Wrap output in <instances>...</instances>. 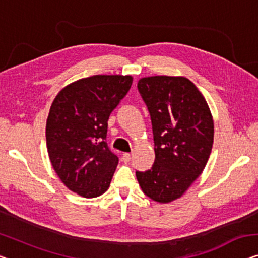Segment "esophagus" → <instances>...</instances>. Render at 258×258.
<instances>
[{"label": "esophagus", "instance_id": "obj_1", "mask_svg": "<svg viewBox=\"0 0 258 258\" xmlns=\"http://www.w3.org/2000/svg\"><path fill=\"white\" fill-rule=\"evenodd\" d=\"M121 160L124 161L125 163L130 162V161H131V154L130 153H124V154H122V156H121Z\"/></svg>", "mask_w": 258, "mask_h": 258}]
</instances>
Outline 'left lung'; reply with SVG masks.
<instances>
[{
    "mask_svg": "<svg viewBox=\"0 0 258 258\" xmlns=\"http://www.w3.org/2000/svg\"><path fill=\"white\" fill-rule=\"evenodd\" d=\"M151 114L155 161L137 171L144 194L153 201L179 198L205 168L213 145L214 125L198 88L185 78L151 76L138 82Z\"/></svg>",
    "mask_w": 258,
    "mask_h": 258,
    "instance_id": "1",
    "label": "left lung"
}]
</instances>
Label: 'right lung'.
<instances>
[{
	"instance_id": "add662e5",
	"label": "right lung",
	"mask_w": 258,
	"mask_h": 258,
	"mask_svg": "<svg viewBox=\"0 0 258 258\" xmlns=\"http://www.w3.org/2000/svg\"><path fill=\"white\" fill-rule=\"evenodd\" d=\"M132 76L94 75L63 88L46 122L48 156L69 190L95 198L109 189L118 156L106 142L107 120L132 86Z\"/></svg>"
}]
</instances>
